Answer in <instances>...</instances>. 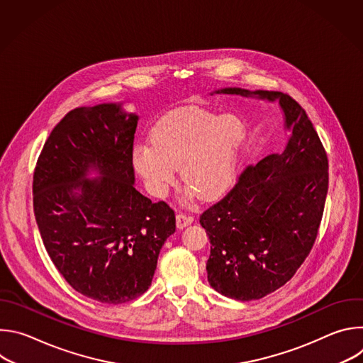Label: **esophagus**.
Returning <instances> with one entry per match:
<instances>
[{
	"label": "esophagus",
	"instance_id": "esophagus-1",
	"mask_svg": "<svg viewBox=\"0 0 363 363\" xmlns=\"http://www.w3.org/2000/svg\"><path fill=\"white\" fill-rule=\"evenodd\" d=\"M192 221H194V218H192V217L185 216V214H182V213H179V214L177 216V227H178L179 230H182V228L188 227Z\"/></svg>",
	"mask_w": 363,
	"mask_h": 363
}]
</instances>
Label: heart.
I'll return each mask as SVG.
<instances>
[{"label": "heart", "mask_w": 363, "mask_h": 363, "mask_svg": "<svg viewBox=\"0 0 363 363\" xmlns=\"http://www.w3.org/2000/svg\"><path fill=\"white\" fill-rule=\"evenodd\" d=\"M247 125L237 115L188 106L167 113L152 130V143L139 142L132 152L136 172L155 196H165L177 181V168L189 196L223 195L233 184Z\"/></svg>", "instance_id": "1"}]
</instances>
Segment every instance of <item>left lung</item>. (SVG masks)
Returning <instances> with one entry per match:
<instances>
[{"label":"left lung","mask_w":363,"mask_h":363,"mask_svg":"<svg viewBox=\"0 0 363 363\" xmlns=\"http://www.w3.org/2000/svg\"><path fill=\"white\" fill-rule=\"evenodd\" d=\"M216 93L279 100L289 130L281 153L248 167L199 217L211 242V287L230 298L258 300L294 276L316 241L329 186L328 155L313 123L289 94L240 87Z\"/></svg>","instance_id":"obj_1"}]
</instances>
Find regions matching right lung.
I'll return each instance as SVG.
<instances>
[{"instance_id": "add662e5", "label": "right lung", "mask_w": 363, "mask_h": 363, "mask_svg": "<svg viewBox=\"0 0 363 363\" xmlns=\"http://www.w3.org/2000/svg\"><path fill=\"white\" fill-rule=\"evenodd\" d=\"M139 116L122 103L70 111L51 130L33 177L34 216L51 262L79 293L121 304L142 296L175 213L135 188ZM94 170L97 179L88 174Z\"/></svg>"}]
</instances>
